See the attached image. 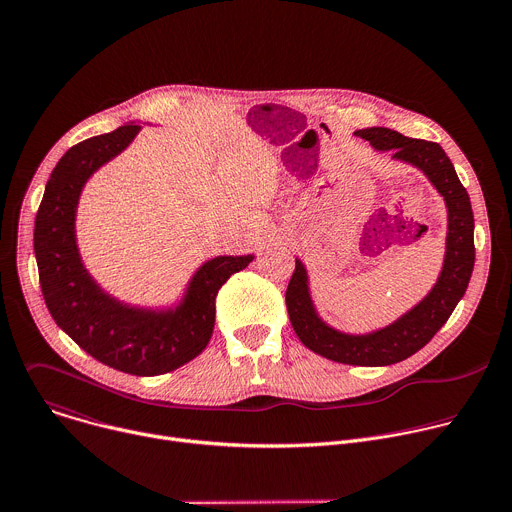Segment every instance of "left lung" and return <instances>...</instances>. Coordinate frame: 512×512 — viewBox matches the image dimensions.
I'll return each mask as SVG.
<instances>
[{
    "instance_id": "obj_1",
    "label": "left lung",
    "mask_w": 512,
    "mask_h": 512,
    "mask_svg": "<svg viewBox=\"0 0 512 512\" xmlns=\"http://www.w3.org/2000/svg\"><path fill=\"white\" fill-rule=\"evenodd\" d=\"M356 133L371 141L375 150H391L395 160L419 168L444 196L448 208V237L442 273L415 308L393 324L369 334L338 332L318 316L310 298L308 273L300 259H296L294 275L289 279L285 304L298 338L316 354L334 362L356 364V367H387L421 350L448 322L454 308L464 298L476 253L474 214L470 196L440 143L405 137L387 127H369Z\"/></svg>"
}]
</instances>
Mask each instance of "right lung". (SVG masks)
Wrapping results in <instances>:
<instances>
[{
	"instance_id": "1",
	"label": "right lung",
	"mask_w": 512,
	"mask_h": 512,
	"mask_svg": "<svg viewBox=\"0 0 512 512\" xmlns=\"http://www.w3.org/2000/svg\"><path fill=\"white\" fill-rule=\"evenodd\" d=\"M141 125L127 123L85 139L60 158L40 202L34 253L46 308L54 322L99 362L127 375L154 377L196 358L214 328V300L227 279L253 255L214 257L190 279L176 308L143 310L117 302L85 269L75 235V216L85 182L121 154Z\"/></svg>"
}]
</instances>
